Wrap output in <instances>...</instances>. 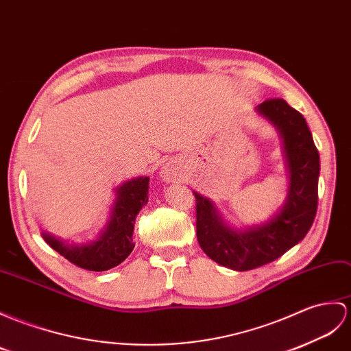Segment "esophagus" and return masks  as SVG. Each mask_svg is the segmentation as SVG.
Masks as SVG:
<instances>
[{"label":"esophagus","mask_w":351,"mask_h":351,"mask_svg":"<svg viewBox=\"0 0 351 351\" xmlns=\"http://www.w3.org/2000/svg\"><path fill=\"white\" fill-rule=\"evenodd\" d=\"M160 175L165 182H176L179 181V178H181V172H179V167L175 161L166 162V165L162 166Z\"/></svg>","instance_id":"1"}]
</instances>
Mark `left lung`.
I'll return each mask as SVG.
<instances>
[{
    "instance_id": "8db88e82",
    "label": "left lung",
    "mask_w": 351,
    "mask_h": 351,
    "mask_svg": "<svg viewBox=\"0 0 351 351\" xmlns=\"http://www.w3.org/2000/svg\"><path fill=\"white\" fill-rule=\"evenodd\" d=\"M257 112L282 138L290 182L281 209L263 224L236 230L223 221L213 202L194 191L200 247L214 262L233 271L271 263L302 241L314 223L319 200L320 157L305 118L282 99L263 101Z\"/></svg>"
}]
</instances>
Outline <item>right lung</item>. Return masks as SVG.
I'll return each mask as SVG.
<instances>
[{
	"label": "right lung",
	"mask_w": 351,
	"mask_h": 351,
	"mask_svg": "<svg viewBox=\"0 0 351 351\" xmlns=\"http://www.w3.org/2000/svg\"><path fill=\"white\" fill-rule=\"evenodd\" d=\"M149 178L138 176L121 184L110 215L99 238L84 243H67L49 233H42L47 245L70 263L86 271L103 272L118 266L134 248L136 217L148 203Z\"/></svg>",
	"instance_id": "1"
}]
</instances>
